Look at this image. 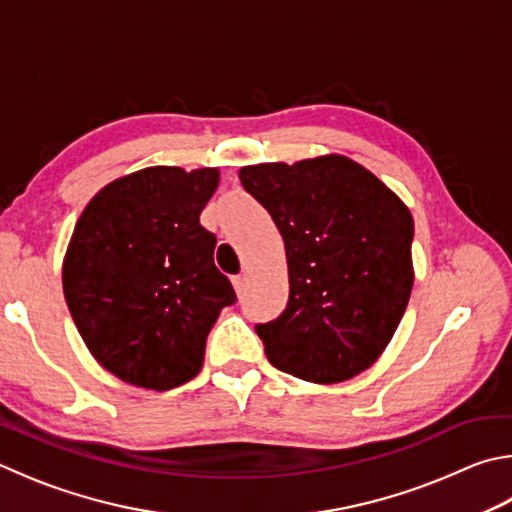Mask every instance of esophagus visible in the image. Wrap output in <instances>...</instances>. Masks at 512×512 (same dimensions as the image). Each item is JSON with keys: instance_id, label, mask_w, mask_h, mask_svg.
I'll return each mask as SVG.
<instances>
[{"instance_id": "1", "label": "esophagus", "mask_w": 512, "mask_h": 512, "mask_svg": "<svg viewBox=\"0 0 512 512\" xmlns=\"http://www.w3.org/2000/svg\"><path fill=\"white\" fill-rule=\"evenodd\" d=\"M246 282H248V275H235V277H232V286H235V291H237V293L244 291Z\"/></svg>"}]
</instances>
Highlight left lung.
<instances>
[{
    "label": "left lung",
    "instance_id": "8db88e82",
    "mask_svg": "<svg viewBox=\"0 0 512 512\" xmlns=\"http://www.w3.org/2000/svg\"><path fill=\"white\" fill-rule=\"evenodd\" d=\"M284 239L288 304L257 324L271 365L333 385L380 358L414 286L410 208L349 156L239 170Z\"/></svg>",
    "mask_w": 512,
    "mask_h": 512
}]
</instances>
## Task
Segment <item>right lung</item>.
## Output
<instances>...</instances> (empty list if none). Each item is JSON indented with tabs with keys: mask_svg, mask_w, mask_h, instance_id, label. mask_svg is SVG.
Instances as JSON below:
<instances>
[{
	"mask_svg": "<svg viewBox=\"0 0 512 512\" xmlns=\"http://www.w3.org/2000/svg\"><path fill=\"white\" fill-rule=\"evenodd\" d=\"M217 167L154 165L107 183L82 210L62 262L64 300L102 367L127 385L179 387L201 371L206 340L237 300L199 224Z\"/></svg>",
	"mask_w": 512,
	"mask_h": 512,
	"instance_id": "right-lung-1",
	"label": "right lung"
}]
</instances>
